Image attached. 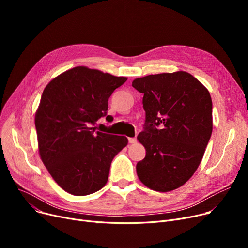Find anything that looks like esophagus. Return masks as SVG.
Instances as JSON below:
<instances>
[{
    "mask_svg": "<svg viewBox=\"0 0 248 248\" xmlns=\"http://www.w3.org/2000/svg\"><path fill=\"white\" fill-rule=\"evenodd\" d=\"M128 141H129V144H136L138 140H137V138H128Z\"/></svg>",
    "mask_w": 248,
    "mask_h": 248,
    "instance_id": "esophagus-1",
    "label": "esophagus"
}]
</instances>
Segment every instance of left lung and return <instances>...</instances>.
Here are the masks:
<instances>
[{
    "mask_svg": "<svg viewBox=\"0 0 248 248\" xmlns=\"http://www.w3.org/2000/svg\"><path fill=\"white\" fill-rule=\"evenodd\" d=\"M133 87L144 94V131L138 140L146 157L137 174L152 190H175L199 167L212 135V99L190 73L152 74L137 78Z\"/></svg>",
    "mask_w": 248,
    "mask_h": 248,
    "instance_id": "obj_1",
    "label": "left lung"
}]
</instances>
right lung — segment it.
Masks as SVG:
<instances>
[{"mask_svg": "<svg viewBox=\"0 0 248 248\" xmlns=\"http://www.w3.org/2000/svg\"><path fill=\"white\" fill-rule=\"evenodd\" d=\"M127 80L78 66L55 77L45 87L35 116L39 153L56 183L75 196L107 184L111 162L127 139L95 131L108 115V98Z\"/></svg>", "mask_w": 248, "mask_h": 248, "instance_id": "right-lung-1", "label": "right lung"}]
</instances>
